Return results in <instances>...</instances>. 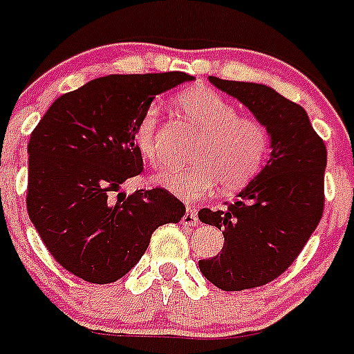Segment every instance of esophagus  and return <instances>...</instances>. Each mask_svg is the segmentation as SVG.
<instances>
[{"mask_svg": "<svg viewBox=\"0 0 354 354\" xmlns=\"http://www.w3.org/2000/svg\"><path fill=\"white\" fill-rule=\"evenodd\" d=\"M183 225H186V227H196L198 225V214H196L195 209L187 207L186 214L183 216Z\"/></svg>", "mask_w": 354, "mask_h": 354, "instance_id": "obj_1", "label": "esophagus"}]
</instances>
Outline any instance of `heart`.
Here are the masks:
<instances>
[{"instance_id": "1", "label": "heart", "mask_w": 354, "mask_h": 354, "mask_svg": "<svg viewBox=\"0 0 354 354\" xmlns=\"http://www.w3.org/2000/svg\"><path fill=\"white\" fill-rule=\"evenodd\" d=\"M180 113L202 133L192 152L189 167L167 168L154 175L156 184L183 200H198L218 186L236 192L259 174L270 152V133L262 122L239 117L237 109L220 93L209 88H192L175 97ZM159 108L143 109L133 129L136 150L150 165H158Z\"/></svg>"}]
</instances>
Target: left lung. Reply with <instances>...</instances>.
<instances>
[{
  "label": "left lung",
  "mask_w": 354,
  "mask_h": 354,
  "mask_svg": "<svg viewBox=\"0 0 354 354\" xmlns=\"http://www.w3.org/2000/svg\"><path fill=\"white\" fill-rule=\"evenodd\" d=\"M270 133L271 154L237 200L223 211L200 209L198 218L223 230L225 245L198 261L209 282L223 290L266 286L298 257L324 207L326 147L305 109L261 83L209 76Z\"/></svg>",
  "instance_id": "left-lung-1"
}]
</instances>
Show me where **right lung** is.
<instances>
[{"label":"right lung","instance_id":"add662e5","mask_svg":"<svg viewBox=\"0 0 354 354\" xmlns=\"http://www.w3.org/2000/svg\"><path fill=\"white\" fill-rule=\"evenodd\" d=\"M193 80L186 72L97 77L58 97L31 133L28 214L53 257L84 282L129 273L156 228L186 214L162 187L127 195L120 186L143 170L133 142L143 109Z\"/></svg>","mask_w":354,"mask_h":354}]
</instances>
